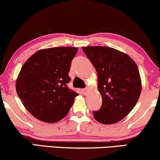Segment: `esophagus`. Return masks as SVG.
Instances as JSON below:
<instances>
[{
    "mask_svg": "<svg viewBox=\"0 0 160 160\" xmlns=\"http://www.w3.org/2000/svg\"><path fill=\"white\" fill-rule=\"evenodd\" d=\"M82 93H83L84 95H86L87 94V92H88V91H89V89H88L87 87L86 88H85V89H82Z\"/></svg>",
    "mask_w": 160,
    "mask_h": 160,
    "instance_id": "1",
    "label": "esophagus"
}]
</instances>
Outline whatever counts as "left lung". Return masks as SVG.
<instances>
[{
    "instance_id": "obj_1",
    "label": "left lung",
    "mask_w": 160,
    "mask_h": 160,
    "mask_svg": "<svg viewBox=\"0 0 160 160\" xmlns=\"http://www.w3.org/2000/svg\"><path fill=\"white\" fill-rule=\"evenodd\" d=\"M98 74V89L102 105L93 111L102 124L116 123L131 112L141 95V80L138 66L128 55L105 47L82 48Z\"/></svg>"
}]
</instances>
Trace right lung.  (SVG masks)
<instances>
[{"mask_svg":"<svg viewBox=\"0 0 160 160\" xmlns=\"http://www.w3.org/2000/svg\"><path fill=\"white\" fill-rule=\"evenodd\" d=\"M77 47L40 49L25 62L16 80V92L32 116L56 122L68 114L78 94L68 83Z\"/></svg>","mask_w":160,"mask_h":160,"instance_id":"right-lung-1","label":"right lung"}]
</instances>
